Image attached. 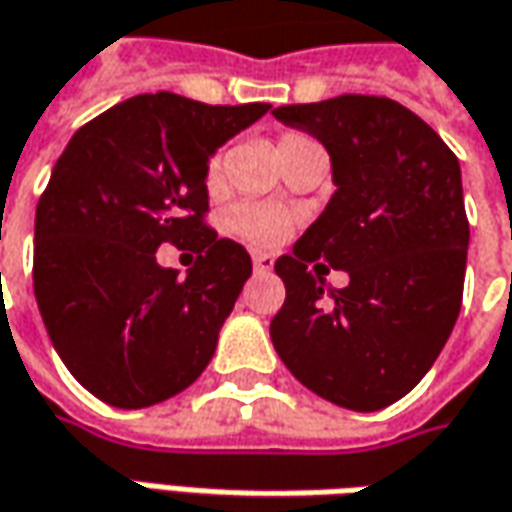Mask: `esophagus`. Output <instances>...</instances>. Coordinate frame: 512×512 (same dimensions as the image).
Listing matches in <instances>:
<instances>
[{
    "label": "esophagus",
    "mask_w": 512,
    "mask_h": 512,
    "mask_svg": "<svg viewBox=\"0 0 512 512\" xmlns=\"http://www.w3.org/2000/svg\"><path fill=\"white\" fill-rule=\"evenodd\" d=\"M252 263H255V272H272L274 269V257L269 252H255Z\"/></svg>",
    "instance_id": "esophagus-1"
}]
</instances>
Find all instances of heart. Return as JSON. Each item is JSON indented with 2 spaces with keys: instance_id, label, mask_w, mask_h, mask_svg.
Returning a JSON list of instances; mask_svg holds the SVG:
<instances>
[{
  "instance_id": "heart-1",
  "label": "heart",
  "mask_w": 512,
  "mask_h": 512,
  "mask_svg": "<svg viewBox=\"0 0 512 512\" xmlns=\"http://www.w3.org/2000/svg\"><path fill=\"white\" fill-rule=\"evenodd\" d=\"M311 144H314V141H311L309 135L286 133L277 138V155L283 158L286 152L300 150V147H311ZM221 178V155H215V158L209 161L206 181H209V186H218L221 184ZM229 223H232V229H235L238 235H243L246 240H252V243H277V240L289 232V215H286L283 209L263 206V203H240V206L232 209Z\"/></svg>"
}]
</instances>
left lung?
I'll use <instances>...</instances> for the list:
<instances>
[{
  "mask_svg": "<svg viewBox=\"0 0 512 512\" xmlns=\"http://www.w3.org/2000/svg\"><path fill=\"white\" fill-rule=\"evenodd\" d=\"M331 158L334 195L277 257L286 303L274 351L317 397L379 411L431 371L462 309L470 226L462 169L431 127L391 98L337 96L277 107ZM326 259L349 272L328 290Z\"/></svg>",
  "mask_w": 512,
  "mask_h": 512,
  "instance_id": "1",
  "label": "left lung"
}]
</instances>
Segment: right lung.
Segmentation results:
<instances>
[{
    "instance_id": "right-lung-1",
    "label": "right lung",
    "mask_w": 512,
    "mask_h": 512,
    "mask_svg": "<svg viewBox=\"0 0 512 512\" xmlns=\"http://www.w3.org/2000/svg\"><path fill=\"white\" fill-rule=\"evenodd\" d=\"M269 110L144 93L64 147L36 206L33 291L56 354L101 402L150 408L212 360L252 257L203 223L209 158ZM164 242L195 248L196 266L164 270Z\"/></svg>"
}]
</instances>
